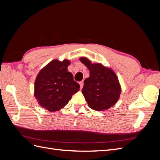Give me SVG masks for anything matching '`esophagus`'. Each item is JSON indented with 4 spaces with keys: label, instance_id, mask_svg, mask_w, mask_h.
<instances>
[{
    "label": "esophagus",
    "instance_id": "1",
    "mask_svg": "<svg viewBox=\"0 0 160 160\" xmlns=\"http://www.w3.org/2000/svg\"><path fill=\"white\" fill-rule=\"evenodd\" d=\"M79 85H80L81 89L83 88V81H80V82H79Z\"/></svg>",
    "mask_w": 160,
    "mask_h": 160
}]
</instances>
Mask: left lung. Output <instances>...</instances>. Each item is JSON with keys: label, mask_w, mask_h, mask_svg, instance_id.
Segmentation results:
<instances>
[{"label": "left lung", "mask_w": 160, "mask_h": 160, "mask_svg": "<svg viewBox=\"0 0 160 160\" xmlns=\"http://www.w3.org/2000/svg\"><path fill=\"white\" fill-rule=\"evenodd\" d=\"M79 60L89 70V77L85 79L82 89V93L89 107L98 111L113 107L122 93V88L115 72L101 63H92L87 57H80Z\"/></svg>", "instance_id": "obj_1"}]
</instances>
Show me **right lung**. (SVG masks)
<instances>
[{
    "label": "right lung",
    "instance_id": "1",
    "mask_svg": "<svg viewBox=\"0 0 160 160\" xmlns=\"http://www.w3.org/2000/svg\"><path fill=\"white\" fill-rule=\"evenodd\" d=\"M70 63L68 59H54L41 69L36 77L34 95L38 105L51 112L63 108L72 95L79 90V83L67 69Z\"/></svg>",
    "mask_w": 160,
    "mask_h": 160
}]
</instances>
